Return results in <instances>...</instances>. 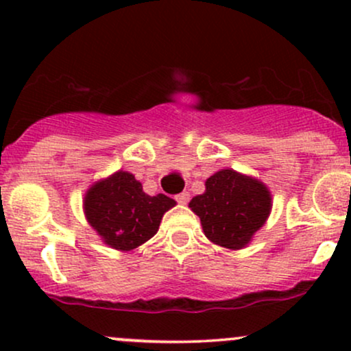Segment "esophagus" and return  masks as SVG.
Returning a JSON list of instances; mask_svg holds the SVG:
<instances>
[{
    "instance_id": "obj_1",
    "label": "esophagus",
    "mask_w": 351,
    "mask_h": 351,
    "mask_svg": "<svg viewBox=\"0 0 351 351\" xmlns=\"http://www.w3.org/2000/svg\"><path fill=\"white\" fill-rule=\"evenodd\" d=\"M175 199L178 201L180 204H186L188 201H189V193H188V191L180 193V195H176V196H175Z\"/></svg>"
}]
</instances>
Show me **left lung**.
<instances>
[{
	"label": "left lung",
	"instance_id": "8db88e82",
	"mask_svg": "<svg viewBox=\"0 0 351 351\" xmlns=\"http://www.w3.org/2000/svg\"><path fill=\"white\" fill-rule=\"evenodd\" d=\"M271 195L261 181L221 170L206 180V191L189 201L209 241L241 249L263 228L271 211Z\"/></svg>",
	"mask_w": 351,
	"mask_h": 351
}]
</instances>
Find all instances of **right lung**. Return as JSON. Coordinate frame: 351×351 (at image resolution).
Returning <instances> with one entry per match:
<instances>
[{
    "instance_id": "add662e5",
    "label": "right lung",
    "mask_w": 351,
    "mask_h": 351,
    "mask_svg": "<svg viewBox=\"0 0 351 351\" xmlns=\"http://www.w3.org/2000/svg\"><path fill=\"white\" fill-rule=\"evenodd\" d=\"M175 204V199L162 193H143L142 184L127 171L95 183L84 199L90 226L104 243L120 251H132L155 236L163 215Z\"/></svg>"
}]
</instances>
